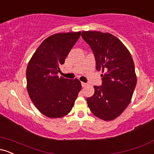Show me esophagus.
<instances>
[{"instance_id":"esophagus-1","label":"esophagus","mask_w":154,"mask_h":154,"mask_svg":"<svg viewBox=\"0 0 154 154\" xmlns=\"http://www.w3.org/2000/svg\"><path fill=\"white\" fill-rule=\"evenodd\" d=\"M81 84H82V86L83 88H84V87H85V86L87 85H88L87 83H85V82H81Z\"/></svg>"}]
</instances>
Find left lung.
<instances>
[{
    "mask_svg": "<svg viewBox=\"0 0 154 154\" xmlns=\"http://www.w3.org/2000/svg\"><path fill=\"white\" fill-rule=\"evenodd\" d=\"M82 37L94 53L96 69L103 73L102 85L94 86V94L87 98L88 107L99 119L111 121L132 100L137 84L133 59L127 47L110 33L83 31Z\"/></svg>",
    "mask_w": 154,
    "mask_h": 154,
    "instance_id": "left-lung-1",
    "label": "left lung"
}]
</instances>
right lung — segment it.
I'll return each instance as SVG.
<instances>
[{"label": "right lung", "instance_id": "obj_1", "mask_svg": "<svg viewBox=\"0 0 154 154\" xmlns=\"http://www.w3.org/2000/svg\"><path fill=\"white\" fill-rule=\"evenodd\" d=\"M81 32L57 33L40 44L26 67V89L35 107L52 119L63 117L72 110L82 89L78 79L59 77L60 66L77 41Z\"/></svg>", "mask_w": 154, "mask_h": 154}]
</instances>
